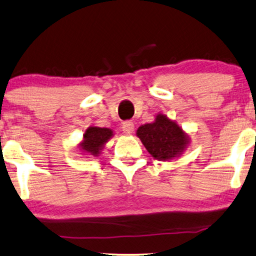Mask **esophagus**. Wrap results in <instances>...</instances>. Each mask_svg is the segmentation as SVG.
I'll use <instances>...</instances> for the list:
<instances>
[{
    "label": "esophagus",
    "mask_w": 256,
    "mask_h": 256,
    "mask_svg": "<svg viewBox=\"0 0 256 256\" xmlns=\"http://www.w3.org/2000/svg\"><path fill=\"white\" fill-rule=\"evenodd\" d=\"M122 130H124V134L130 135L134 132V124L132 121H124L122 124Z\"/></svg>",
    "instance_id": "34e87169"
}]
</instances>
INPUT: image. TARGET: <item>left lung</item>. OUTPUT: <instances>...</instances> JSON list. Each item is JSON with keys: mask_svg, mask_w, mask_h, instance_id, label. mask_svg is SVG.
Returning a JSON list of instances; mask_svg holds the SVG:
<instances>
[{"mask_svg": "<svg viewBox=\"0 0 256 256\" xmlns=\"http://www.w3.org/2000/svg\"><path fill=\"white\" fill-rule=\"evenodd\" d=\"M136 136L154 158L171 160L185 152L190 144V136L166 115L157 114L152 124H142Z\"/></svg>", "mask_w": 256, "mask_h": 256, "instance_id": "1", "label": "left lung"}]
</instances>
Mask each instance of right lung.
Wrapping results in <instances>:
<instances>
[{"instance_id": "obj_1", "label": "right lung", "mask_w": 256, "mask_h": 256, "mask_svg": "<svg viewBox=\"0 0 256 256\" xmlns=\"http://www.w3.org/2000/svg\"><path fill=\"white\" fill-rule=\"evenodd\" d=\"M113 130L110 128H100L90 126L84 132L82 141L78 148L84 155L88 157H98L104 148V144L113 138Z\"/></svg>"}]
</instances>
